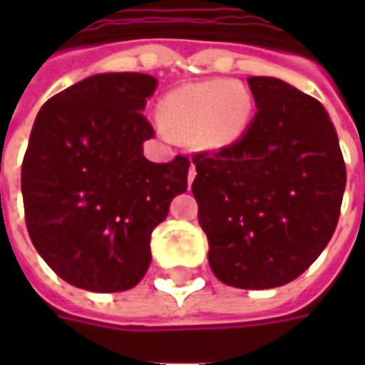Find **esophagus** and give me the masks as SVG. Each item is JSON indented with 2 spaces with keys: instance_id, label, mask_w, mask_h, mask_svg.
<instances>
[{
  "instance_id": "obj_1",
  "label": "esophagus",
  "mask_w": 365,
  "mask_h": 365,
  "mask_svg": "<svg viewBox=\"0 0 365 365\" xmlns=\"http://www.w3.org/2000/svg\"><path fill=\"white\" fill-rule=\"evenodd\" d=\"M195 174H197V172H195V166L191 164L190 172H187V183H190V185H191V182H193V178H195Z\"/></svg>"
}]
</instances>
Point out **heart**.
Here are the masks:
<instances>
[{"mask_svg":"<svg viewBox=\"0 0 365 365\" xmlns=\"http://www.w3.org/2000/svg\"><path fill=\"white\" fill-rule=\"evenodd\" d=\"M252 115V97L242 83L215 80L190 83L160 101V130L187 138L199 148L219 150L245 133Z\"/></svg>","mask_w":365,"mask_h":365,"instance_id":"b5f03b06","label":"heart"}]
</instances>
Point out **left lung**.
Masks as SVG:
<instances>
[{"label":"left lung","instance_id":"8db88e82","mask_svg":"<svg viewBox=\"0 0 365 365\" xmlns=\"http://www.w3.org/2000/svg\"><path fill=\"white\" fill-rule=\"evenodd\" d=\"M248 86L254 120L229 146L191 156V191L213 274L232 287L269 289L299 277L329 245L346 164L314 97L268 76Z\"/></svg>","mask_w":365,"mask_h":365}]
</instances>
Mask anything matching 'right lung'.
<instances>
[{
  "mask_svg": "<svg viewBox=\"0 0 365 365\" xmlns=\"http://www.w3.org/2000/svg\"><path fill=\"white\" fill-rule=\"evenodd\" d=\"M154 90L148 74H96L36 115L21 166L25 222L36 252L76 287H135L150 266L152 230L187 190V156H143L154 136L143 109Z\"/></svg>",
  "mask_w": 365,
  "mask_h": 365,
  "instance_id": "obj_1",
  "label": "right lung"
}]
</instances>
